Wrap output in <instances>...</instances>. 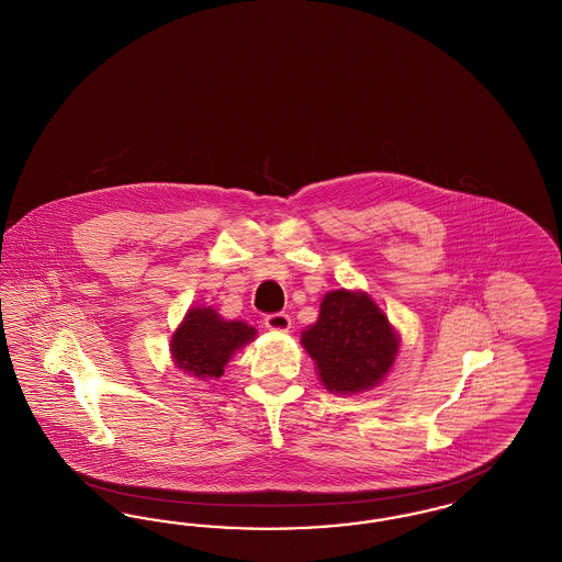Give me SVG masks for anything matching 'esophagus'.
<instances>
[{
	"label": "esophagus",
	"mask_w": 562,
	"mask_h": 562,
	"mask_svg": "<svg viewBox=\"0 0 562 562\" xmlns=\"http://www.w3.org/2000/svg\"><path fill=\"white\" fill-rule=\"evenodd\" d=\"M266 328L276 333H289L291 330V316L289 314H269L266 318Z\"/></svg>",
	"instance_id": "34e87169"
}]
</instances>
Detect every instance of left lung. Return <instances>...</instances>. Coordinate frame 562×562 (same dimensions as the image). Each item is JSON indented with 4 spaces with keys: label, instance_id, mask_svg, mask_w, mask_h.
Segmentation results:
<instances>
[{
    "label": "left lung",
    "instance_id": "8db88e82",
    "mask_svg": "<svg viewBox=\"0 0 562 562\" xmlns=\"http://www.w3.org/2000/svg\"><path fill=\"white\" fill-rule=\"evenodd\" d=\"M301 346L333 394H360L392 371L401 335L364 291L337 289L322 296L318 321L301 333Z\"/></svg>",
    "mask_w": 562,
    "mask_h": 562
}]
</instances>
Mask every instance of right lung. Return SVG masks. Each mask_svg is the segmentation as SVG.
<instances>
[{"label": "right lung", "instance_id": "add662e5", "mask_svg": "<svg viewBox=\"0 0 562 562\" xmlns=\"http://www.w3.org/2000/svg\"><path fill=\"white\" fill-rule=\"evenodd\" d=\"M257 337V328L241 321H225L213 307H189L170 337V356L177 369L198 379H218L225 364Z\"/></svg>", "mask_w": 562, "mask_h": 562}]
</instances>
